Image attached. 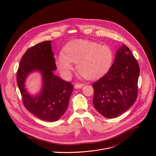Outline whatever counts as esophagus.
Here are the masks:
<instances>
[{
	"label": "esophagus",
	"mask_w": 156,
	"mask_h": 156,
	"mask_svg": "<svg viewBox=\"0 0 156 156\" xmlns=\"http://www.w3.org/2000/svg\"><path fill=\"white\" fill-rule=\"evenodd\" d=\"M83 86H84L83 84H81V83H76V84H75L74 87H75V88H76V89H78V88L82 87Z\"/></svg>",
	"instance_id": "34e87169"
}]
</instances>
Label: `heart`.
Returning <instances> with one entry per match:
<instances>
[{"label":"heart","instance_id":"obj_1","mask_svg":"<svg viewBox=\"0 0 156 156\" xmlns=\"http://www.w3.org/2000/svg\"><path fill=\"white\" fill-rule=\"evenodd\" d=\"M114 58L111 48L96 42L77 39L66 44L56 60L57 68L65 78H69L76 63V69L83 77L95 79L105 74L110 68Z\"/></svg>","mask_w":156,"mask_h":156}]
</instances>
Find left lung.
Masks as SVG:
<instances>
[{"label": "left lung", "instance_id": "1", "mask_svg": "<svg viewBox=\"0 0 156 156\" xmlns=\"http://www.w3.org/2000/svg\"><path fill=\"white\" fill-rule=\"evenodd\" d=\"M139 75L136 59L123 44L107 73L92 84L95 108L108 119L124 113L136 100Z\"/></svg>", "mask_w": 156, "mask_h": 156}]
</instances>
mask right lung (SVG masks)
I'll return each mask as SVG.
<instances>
[{"label":"right lung","mask_w":156,"mask_h":156,"mask_svg":"<svg viewBox=\"0 0 156 156\" xmlns=\"http://www.w3.org/2000/svg\"><path fill=\"white\" fill-rule=\"evenodd\" d=\"M51 41H44L30 48L21 57L16 73V81L25 107L38 119L48 122L58 120L68 107L73 90L72 83L54 75L55 58ZM33 71L42 74L43 88L37 96L32 97L26 92L24 83Z\"/></svg>","instance_id":"obj_1"}]
</instances>
